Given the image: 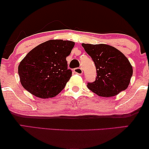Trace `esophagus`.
I'll return each mask as SVG.
<instances>
[{
    "label": "esophagus",
    "mask_w": 149,
    "mask_h": 149,
    "mask_svg": "<svg viewBox=\"0 0 149 149\" xmlns=\"http://www.w3.org/2000/svg\"><path fill=\"white\" fill-rule=\"evenodd\" d=\"M74 72L78 74H82L83 70H82V68H77L74 69Z\"/></svg>",
    "instance_id": "34e87169"
}]
</instances>
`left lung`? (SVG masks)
<instances>
[{"label":"left lung","mask_w":149,"mask_h":149,"mask_svg":"<svg viewBox=\"0 0 149 149\" xmlns=\"http://www.w3.org/2000/svg\"><path fill=\"white\" fill-rule=\"evenodd\" d=\"M87 54L95 63L97 77L87 87L102 97H112L128 87L133 74L130 61L123 53L106 44L82 43Z\"/></svg>","instance_id":"8db88e82"}]
</instances>
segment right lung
<instances>
[{
  "label": "right lung",
  "instance_id": "obj_1",
  "mask_svg": "<svg viewBox=\"0 0 149 149\" xmlns=\"http://www.w3.org/2000/svg\"><path fill=\"white\" fill-rule=\"evenodd\" d=\"M74 46L73 41L56 39L49 40L32 49L18 66L24 88L40 98L56 96L72 76L66 57Z\"/></svg>",
  "mask_w": 149,
  "mask_h": 149
}]
</instances>
